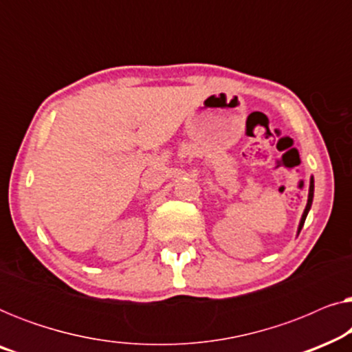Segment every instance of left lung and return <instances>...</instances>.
Instances as JSON below:
<instances>
[{
    "label": "left lung",
    "instance_id": "left-lung-1",
    "mask_svg": "<svg viewBox=\"0 0 352 352\" xmlns=\"http://www.w3.org/2000/svg\"><path fill=\"white\" fill-rule=\"evenodd\" d=\"M312 199H314V179H312V177H311V186H309V195H307V205H306V208H305V213H302V216H301L300 226H298V234H300V232H301L302 226H305L306 216H307V213H309V210H311V205H312Z\"/></svg>",
    "mask_w": 352,
    "mask_h": 352
}]
</instances>
